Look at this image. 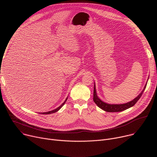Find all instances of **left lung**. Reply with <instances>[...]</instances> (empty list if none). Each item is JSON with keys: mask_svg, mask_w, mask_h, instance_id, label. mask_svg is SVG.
Segmentation results:
<instances>
[{"mask_svg": "<svg viewBox=\"0 0 157 157\" xmlns=\"http://www.w3.org/2000/svg\"><path fill=\"white\" fill-rule=\"evenodd\" d=\"M147 84L144 86V87L143 89V90H142V92L140 93V94L139 95H138V97H136L135 99H133L132 101L126 103V104H107L104 102L103 101H102L97 95V93H96V90H95V87L94 85V97H93V100L94 101V102L97 104V105L100 107L101 109H103L104 111H106V112H109V113H115V112H121L124 111L128 108L133 106L136 102L137 101L140 99V98L141 97V95L145 89L146 87H147Z\"/></svg>", "mask_w": 157, "mask_h": 157, "instance_id": "1", "label": "left lung"}]
</instances>
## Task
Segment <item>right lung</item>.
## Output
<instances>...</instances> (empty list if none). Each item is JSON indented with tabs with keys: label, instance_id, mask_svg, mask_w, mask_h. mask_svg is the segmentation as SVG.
<instances>
[{
	"label": "right lung",
	"instance_id": "1",
	"mask_svg": "<svg viewBox=\"0 0 157 157\" xmlns=\"http://www.w3.org/2000/svg\"><path fill=\"white\" fill-rule=\"evenodd\" d=\"M67 99L68 98H67L66 99V100L65 101V102L61 105H60L59 107H58V108H56V109H55V110H53V111H49V112H46V113H41V114H52V113H56V112H57L58 111H59L60 109H61V107L65 104V102L67 101Z\"/></svg>",
	"mask_w": 157,
	"mask_h": 157
}]
</instances>
